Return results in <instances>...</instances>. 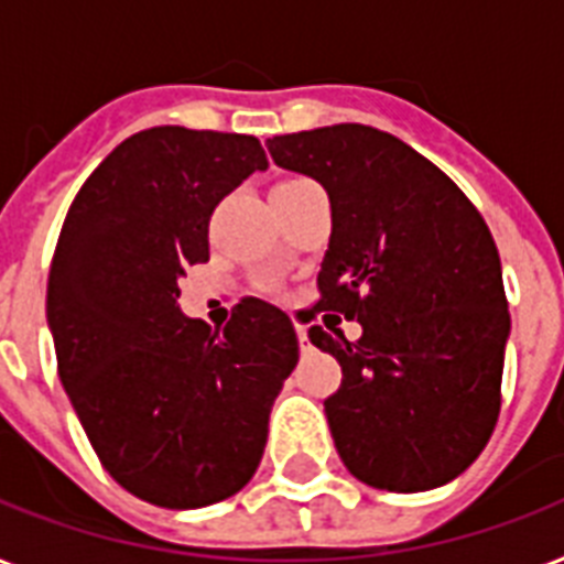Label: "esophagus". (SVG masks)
Wrapping results in <instances>:
<instances>
[{"mask_svg": "<svg viewBox=\"0 0 564 564\" xmlns=\"http://www.w3.org/2000/svg\"><path fill=\"white\" fill-rule=\"evenodd\" d=\"M299 345L304 354L310 351V339H307V330H304V327H299Z\"/></svg>", "mask_w": 564, "mask_h": 564, "instance_id": "obj_1", "label": "esophagus"}]
</instances>
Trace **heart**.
I'll use <instances>...</instances> for the list:
<instances>
[{"mask_svg":"<svg viewBox=\"0 0 564 564\" xmlns=\"http://www.w3.org/2000/svg\"><path fill=\"white\" fill-rule=\"evenodd\" d=\"M292 181H304V178H292ZM283 184H286V181H283Z\"/></svg>","mask_w":564,"mask_h":564,"instance_id":"1","label":"heart"}]
</instances>
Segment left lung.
I'll return each instance as SVG.
<instances>
[{
  "mask_svg": "<svg viewBox=\"0 0 564 564\" xmlns=\"http://www.w3.org/2000/svg\"><path fill=\"white\" fill-rule=\"evenodd\" d=\"M265 145L330 198L316 310L362 325L354 343L310 327L343 366L325 401L339 459L375 489L445 486L480 456L500 412L509 310L486 221L445 172L371 126Z\"/></svg>",
  "mask_w": 564,
  "mask_h": 564,
  "instance_id": "obj_1",
  "label": "left lung"
}]
</instances>
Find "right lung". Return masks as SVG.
<instances>
[{"label": "right lung", "instance_id": "1", "mask_svg": "<svg viewBox=\"0 0 564 564\" xmlns=\"http://www.w3.org/2000/svg\"><path fill=\"white\" fill-rule=\"evenodd\" d=\"M265 166L257 137L149 128L84 181L57 237V375L105 471L154 507L237 495L299 362L290 316L265 301L237 304L221 330L178 307L184 269L210 257V213Z\"/></svg>", "mask_w": 564, "mask_h": 564}]
</instances>
